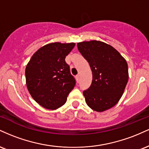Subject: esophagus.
<instances>
[{
  "label": "esophagus",
  "mask_w": 149,
  "mask_h": 149,
  "mask_svg": "<svg viewBox=\"0 0 149 149\" xmlns=\"http://www.w3.org/2000/svg\"><path fill=\"white\" fill-rule=\"evenodd\" d=\"M76 80L78 83H79V80H80V76L79 75H77V76H76Z\"/></svg>",
  "instance_id": "34e87169"
}]
</instances>
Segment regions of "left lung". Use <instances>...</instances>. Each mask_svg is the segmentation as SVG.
I'll use <instances>...</instances> for the list:
<instances>
[{
	"label": "left lung",
	"instance_id": "8db88e82",
	"mask_svg": "<svg viewBox=\"0 0 149 149\" xmlns=\"http://www.w3.org/2000/svg\"><path fill=\"white\" fill-rule=\"evenodd\" d=\"M77 47L88 61L92 72L91 85L83 91L87 104L98 112L114 107L128 81L125 59L112 46L102 41L78 42Z\"/></svg>",
	"mask_w": 149,
	"mask_h": 149
}]
</instances>
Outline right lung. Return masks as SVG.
I'll use <instances>...</instances> for the list:
<instances>
[{
    "label": "right lung",
    "mask_w": 149,
    "mask_h": 149,
    "mask_svg": "<svg viewBox=\"0 0 149 149\" xmlns=\"http://www.w3.org/2000/svg\"><path fill=\"white\" fill-rule=\"evenodd\" d=\"M74 46L73 42L47 44L34 53L27 64V88L41 107L52 110L61 107L76 85V79L65 61Z\"/></svg>",
    "instance_id": "right-lung-1"
}]
</instances>
